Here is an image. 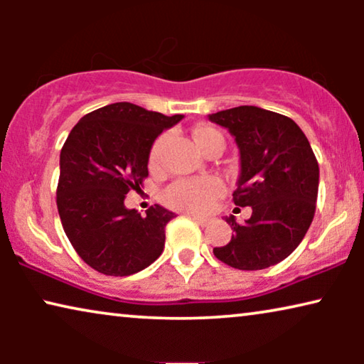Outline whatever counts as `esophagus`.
Instances as JSON below:
<instances>
[{
	"label": "esophagus",
	"instance_id": "esophagus-1",
	"mask_svg": "<svg viewBox=\"0 0 364 364\" xmlns=\"http://www.w3.org/2000/svg\"><path fill=\"white\" fill-rule=\"evenodd\" d=\"M192 220H196L198 225L200 227H205V225H208V218H203V217H196V215H192Z\"/></svg>",
	"mask_w": 364,
	"mask_h": 364
}]
</instances>
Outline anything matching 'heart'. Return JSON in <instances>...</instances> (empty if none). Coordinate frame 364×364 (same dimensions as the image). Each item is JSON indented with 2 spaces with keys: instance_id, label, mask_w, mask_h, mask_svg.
I'll list each match as a JSON object with an SVG mask.
<instances>
[{
  "instance_id": "b5f03b06",
  "label": "heart",
  "mask_w": 364,
  "mask_h": 364,
  "mask_svg": "<svg viewBox=\"0 0 364 364\" xmlns=\"http://www.w3.org/2000/svg\"><path fill=\"white\" fill-rule=\"evenodd\" d=\"M193 139L198 144V147L205 149L208 144L215 139H223L222 134L213 127L200 126L193 131ZM167 137H159L151 151V164L156 166L161 159L164 147H166ZM220 192V183L213 178H203V181H183L177 182L166 192V200L168 205L181 208V210L192 213H203L212 207L213 198Z\"/></svg>"
}]
</instances>
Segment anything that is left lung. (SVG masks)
<instances>
[{
  "instance_id": "8db88e82",
  "label": "left lung",
  "mask_w": 364,
  "mask_h": 364,
  "mask_svg": "<svg viewBox=\"0 0 364 364\" xmlns=\"http://www.w3.org/2000/svg\"><path fill=\"white\" fill-rule=\"evenodd\" d=\"M208 121L235 139L240 173L233 202L252 207L242 225L225 217L232 240L213 255L238 270L277 265L300 245L315 215L320 168L310 142L290 117L257 106L208 114Z\"/></svg>"
}]
</instances>
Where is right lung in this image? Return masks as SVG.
<instances>
[{
	"label": "right lung",
	"mask_w": 364,
	"mask_h": 364,
	"mask_svg": "<svg viewBox=\"0 0 364 364\" xmlns=\"http://www.w3.org/2000/svg\"><path fill=\"white\" fill-rule=\"evenodd\" d=\"M182 119L114 102L69 132L59 156L58 212L77 255L99 273L132 275L164 252L166 225L176 213L154 205L142 217L124 198L149 176L154 141Z\"/></svg>",
	"instance_id": "obj_1"
}]
</instances>
